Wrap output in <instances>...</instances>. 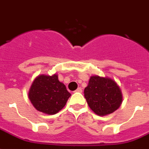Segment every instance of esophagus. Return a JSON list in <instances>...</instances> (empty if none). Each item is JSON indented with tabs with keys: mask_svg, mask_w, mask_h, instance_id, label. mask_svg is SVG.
Wrapping results in <instances>:
<instances>
[{
	"mask_svg": "<svg viewBox=\"0 0 149 149\" xmlns=\"http://www.w3.org/2000/svg\"><path fill=\"white\" fill-rule=\"evenodd\" d=\"M75 92H78V93H81V92H82V89L79 87V88H78V89H76Z\"/></svg>",
	"mask_w": 149,
	"mask_h": 149,
	"instance_id": "1",
	"label": "esophagus"
}]
</instances>
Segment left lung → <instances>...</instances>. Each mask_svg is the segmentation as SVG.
Segmentation results:
<instances>
[{"instance_id": "left-lung-1", "label": "left lung", "mask_w": 149, "mask_h": 149, "mask_svg": "<svg viewBox=\"0 0 149 149\" xmlns=\"http://www.w3.org/2000/svg\"><path fill=\"white\" fill-rule=\"evenodd\" d=\"M84 96L90 109L99 116L110 115L123 102L120 87L108 77L91 76L88 86L84 89Z\"/></svg>"}]
</instances>
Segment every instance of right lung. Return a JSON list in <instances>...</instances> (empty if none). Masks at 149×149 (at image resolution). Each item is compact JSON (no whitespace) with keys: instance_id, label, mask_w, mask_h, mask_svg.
Listing matches in <instances>:
<instances>
[{"instance_id":"add662e5","label":"right lung","mask_w":149,"mask_h":149,"mask_svg":"<svg viewBox=\"0 0 149 149\" xmlns=\"http://www.w3.org/2000/svg\"><path fill=\"white\" fill-rule=\"evenodd\" d=\"M70 93L65 85L59 81L56 74L52 76L40 74L31 84L28 97L38 111L55 115L66 105Z\"/></svg>"}]
</instances>
